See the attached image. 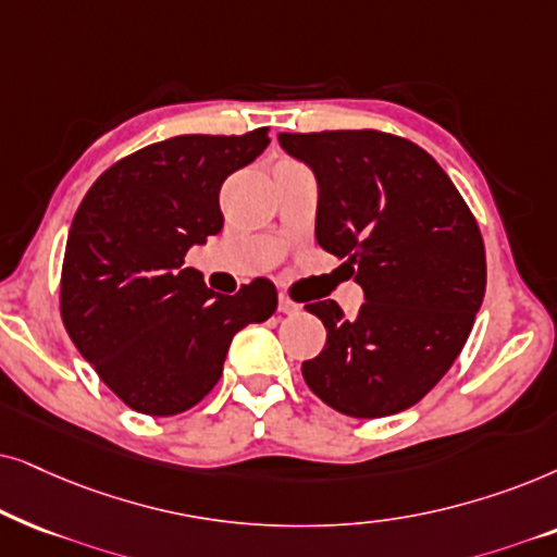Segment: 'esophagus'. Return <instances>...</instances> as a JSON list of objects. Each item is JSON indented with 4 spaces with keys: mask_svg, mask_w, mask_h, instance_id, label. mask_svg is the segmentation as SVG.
I'll return each instance as SVG.
<instances>
[{
    "mask_svg": "<svg viewBox=\"0 0 557 557\" xmlns=\"http://www.w3.org/2000/svg\"><path fill=\"white\" fill-rule=\"evenodd\" d=\"M277 310H280V313H285V315H295L300 310V306H298V302H293L290 298H287V295H280V298H277Z\"/></svg>",
    "mask_w": 557,
    "mask_h": 557,
    "instance_id": "1",
    "label": "esophagus"
}]
</instances>
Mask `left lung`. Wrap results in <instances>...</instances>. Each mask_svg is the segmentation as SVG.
<instances>
[{"label":"left lung","mask_w":557,"mask_h":557,"mask_svg":"<svg viewBox=\"0 0 557 557\" xmlns=\"http://www.w3.org/2000/svg\"><path fill=\"white\" fill-rule=\"evenodd\" d=\"M318 181L315 239L364 290L356 318L308 302L325 346L306 384L348 418L420 403L469 338L486 290L481 232L461 193L422 147L374 129L277 135Z\"/></svg>","instance_id":"1"}]
</instances>
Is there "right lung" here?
Instances as JSON below:
<instances>
[{
    "label": "right lung",
    "mask_w": 557,
    "mask_h": 557,
    "mask_svg": "<svg viewBox=\"0 0 557 557\" xmlns=\"http://www.w3.org/2000/svg\"><path fill=\"white\" fill-rule=\"evenodd\" d=\"M267 145V127L170 137L111 165L81 201L61 315L81 356L132 410L168 418L201 403L236 333L277 308L270 280L221 295L183 267L190 247L224 226L221 185Z\"/></svg>",
    "instance_id": "obj_1"
}]
</instances>
